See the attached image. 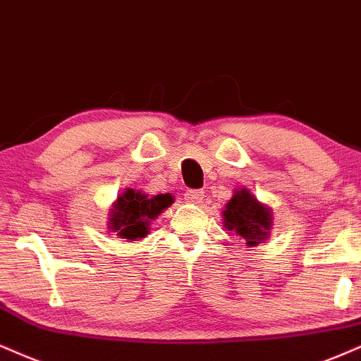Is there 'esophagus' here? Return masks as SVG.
<instances>
[{"instance_id": "1", "label": "esophagus", "mask_w": 361, "mask_h": 361, "mask_svg": "<svg viewBox=\"0 0 361 361\" xmlns=\"http://www.w3.org/2000/svg\"><path fill=\"white\" fill-rule=\"evenodd\" d=\"M184 197H185V201L190 202V204H199V202L204 201V192H202V190L190 189V190H185Z\"/></svg>"}]
</instances>
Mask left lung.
I'll return each mask as SVG.
<instances>
[{
	"mask_svg": "<svg viewBox=\"0 0 361 361\" xmlns=\"http://www.w3.org/2000/svg\"><path fill=\"white\" fill-rule=\"evenodd\" d=\"M222 216H224V228L241 235L246 246L251 247L268 239L273 224L269 207L257 201L246 188L235 190L226 204Z\"/></svg>",
	"mask_w": 361,
	"mask_h": 361,
	"instance_id": "8db88e82",
	"label": "left lung"
}]
</instances>
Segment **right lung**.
<instances>
[{
    "instance_id": "obj_1",
    "label": "right lung",
    "mask_w": 361,
    "mask_h": 361,
    "mask_svg": "<svg viewBox=\"0 0 361 361\" xmlns=\"http://www.w3.org/2000/svg\"><path fill=\"white\" fill-rule=\"evenodd\" d=\"M172 202L171 194H157L150 197L140 190L126 189L110 209L109 228L114 233H118L117 235L122 239L137 241L149 234L150 222Z\"/></svg>"
}]
</instances>
